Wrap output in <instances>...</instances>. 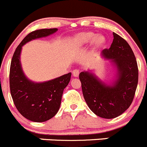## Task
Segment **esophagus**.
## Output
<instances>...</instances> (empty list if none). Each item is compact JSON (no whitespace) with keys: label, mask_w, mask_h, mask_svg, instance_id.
<instances>
[{"label":"esophagus","mask_w":147,"mask_h":147,"mask_svg":"<svg viewBox=\"0 0 147 147\" xmlns=\"http://www.w3.org/2000/svg\"><path fill=\"white\" fill-rule=\"evenodd\" d=\"M72 74H73V76L74 77H78V75H79V71L78 69H75V70L73 71Z\"/></svg>","instance_id":"1"}]
</instances>
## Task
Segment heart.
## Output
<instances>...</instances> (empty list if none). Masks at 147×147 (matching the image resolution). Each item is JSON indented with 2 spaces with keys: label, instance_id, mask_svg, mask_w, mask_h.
I'll use <instances>...</instances> for the list:
<instances>
[{
  "label": "heart",
  "instance_id": "heart-1",
  "mask_svg": "<svg viewBox=\"0 0 147 147\" xmlns=\"http://www.w3.org/2000/svg\"><path fill=\"white\" fill-rule=\"evenodd\" d=\"M76 41L80 46L86 45L91 41V46L93 49H97L104 46L107 40L105 37L102 35L98 34L95 36L94 33L91 32H84L77 36Z\"/></svg>",
  "mask_w": 147,
  "mask_h": 147
}]
</instances>
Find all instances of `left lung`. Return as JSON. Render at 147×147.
<instances>
[{"label": "left lung", "mask_w": 147, "mask_h": 147, "mask_svg": "<svg viewBox=\"0 0 147 147\" xmlns=\"http://www.w3.org/2000/svg\"><path fill=\"white\" fill-rule=\"evenodd\" d=\"M113 36L111 47L101 53L115 69L114 79L105 83L91 70L79 74L87 105L96 115L104 119L116 118L130 107L139 76L136 58L129 43L117 33Z\"/></svg>", "instance_id": "obj_1"}]
</instances>
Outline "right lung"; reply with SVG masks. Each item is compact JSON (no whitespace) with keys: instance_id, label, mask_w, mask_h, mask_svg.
<instances>
[{"instance_id":"1","label":"right lung","mask_w":147,"mask_h":147,"mask_svg":"<svg viewBox=\"0 0 147 147\" xmlns=\"http://www.w3.org/2000/svg\"><path fill=\"white\" fill-rule=\"evenodd\" d=\"M58 28L40 29L28 34L16 49L10 69V89L16 107L20 114L30 121L43 122L57 114L63 89L71 80V73L58 78L34 82L27 78L21 63L24 45L35 39L53 34Z\"/></svg>"}]
</instances>
